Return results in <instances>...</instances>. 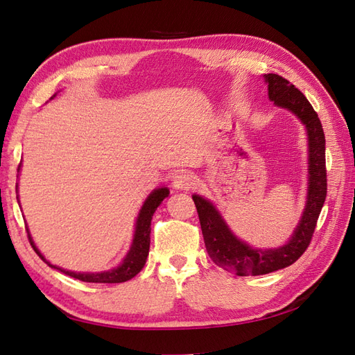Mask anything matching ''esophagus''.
<instances>
[{
  "mask_svg": "<svg viewBox=\"0 0 355 355\" xmlns=\"http://www.w3.org/2000/svg\"><path fill=\"white\" fill-rule=\"evenodd\" d=\"M196 178L189 175V173H179L178 176H175L173 179V188L176 191H188L191 188L196 187Z\"/></svg>",
  "mask_w": 355,
  "mask_h": 355,
  "instance_id": "1",
  "label": "esophagus"
}]
</instances>
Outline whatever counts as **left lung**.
<instances>
[{"label": "left lung", "instance_id": "1", "mask_svg": "<svg viewBox=\"0 0 355 355\" xmlns=\"http://www.w3.org/2000/svg\"><path fill=\"white\" fill-rule=\"evenodd\" d=\"M268 98L278 108L287 110L304 124L308 141V189L302 216L288 241L274 249H254L240 240L214 204L198 194L192 196L198 211L204 244L211 261L225 271L243 275H263L283 270L304 254L327 194L326 139L320 118L305 96L277 73H265Z\"/></svg>", "mask_w": 355, "mask_h": 355}]
</instances>
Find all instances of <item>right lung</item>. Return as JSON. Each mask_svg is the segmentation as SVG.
<instances>
[{
  "instance_id": "1",
  "label": "right lung",
  "mask_w": 355,
  "mask_h": 355,
  "mask_svg": "<svg viewBox=\"0 0 355 355\" xmlns=\"http://www.w3.org/2000/svg\"><path fill=\"white\" fill-rule=\"evenodd\" d=\"M58 94V93H56ZM56 94H53L50 101L55 98ZM20 170V166H19ZM170 191L167 187H161L154 189L151 194L146 197V200L144 201L141 210H139V214L136 218V223H135V234H133V240L130 244V249H128L127 254L123 257V261L120 262V265L111 268L108 271H101V272H75V271H68L63 270V268L50 263L44 254H42L38 247L35 245L34 240L31 237V232L28 231V239L31 245L34 247V250L37 252V254L44 261L50 268H55V270H59L60 272L67 274L69 277L77 278V280L85 282V283H124L132 280L135 275H137L139 272L142 271V268L145 266L146 257L149 253V243H151V220L154 213L157 210V207L159 206L161 202L166 197H168Z\"/></svg>"
}]
</instances>
